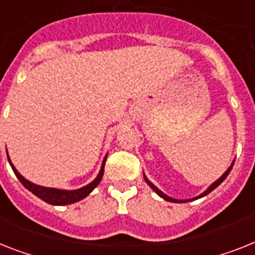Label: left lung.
Listing matches in <instances>:
<instances>
[{
	"instance_id": "obj_1",
	"label": "left lung",
	"mask_w": 255,
	"mask_h": 255,
	"mask_svg": "<svg viewBox=\"0 0 255 255\" xmlns=\"http://www.w3.org/2000/svg\"><path fill=\"white\" fill-rule=\"evenodd\" d=\"M232 167H233V164H232V165H231V167L228 168V170H227L226 173L223 174L222 177L219 178L218 181H215V182H214V184H212L211 186H210V188H208L207 190L205 191V193H202L201 195H198V197H195V198H193V199H188V201H180V199H174V198H170V197H168L167 194H164L163 191H161V190H159V189H157L156 186H155V185H153L152 182H151V181H148V180H147V177H146V176H144V180H146V182H147V184L150 185L151 188H152L153 190H155V193H156V194H159V195H160L161 198H164V199H165V201H168V202H174V203H180V202H190V201H194V199H198V198H202V197H205V195H207L208 193H211V191L214 190V189H216V188H218L219 185L222 184L223 181L226 180V178H227V176H228V174H229V172H231V169H232Z\"/></svg>"
}]
</instances>
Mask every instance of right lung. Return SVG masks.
<instances>
[{"instance_id": "right-lung-1", "label": "right lung", "mask_w": 255, "mask_h": 255, "mask_svg": "<svg viewBox=\"0 0 255 255\" xmlns=\"http://www.w3.org/2000/svg\"><path fill=\"white\" fill-rule=\"evenodd\" d=\"M9 159V157H7ZM105 160H107V157L103 161L102 169L99 172L98 177L95 178L92 181L91 184L86 185L83 188L77 189V190H60V189H53V188H44V186H39V185H35L32 182H29L27 181L26 178L20 176L18 170L15 169V167L12 165L11 161H10V165H11L12 170H14V173L18 177V180L22 182V185L26 189H28L29 191H32L33 194L39 197L40 199H43L44 202H47L49 205H54V206H64V205H70V203H74V202L81 201V199L86 198L92 190H94L96 186L99 185L100 180H102L103 174H104V165H105Z\"/></svg>"}]
</instances>
